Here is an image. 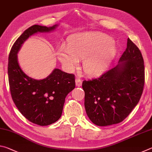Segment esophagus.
Instances as JSON below:
<instances>
[{
  "instance_id": "esophagus-1",
  "label": "esophagus",
  "mask_w": 152,
  "mask_h": 152,
  "mask_svg": "<svg viewBox=\"0 0 152 152\" xmlns=\"http://www.w3.org/2000/svg\"><path fill=\"white\" fill-rule=\"evenodd\" d=\"M82 81L80 78H77L76 79V86L79 87V86H82Z\"/></svg>"
}]
</instances>
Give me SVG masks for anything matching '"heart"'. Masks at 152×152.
I'll return each instance as SVG.
<instances>
[{
	"label": "heart",
	"mask_w": 152,
	"mask_h": 152,
	"mask_svg": "<svg viewBox=\"0 0 152 152\" xmlns=\"http://www.w3.org/2000/svg\"><path fill=\"white\" fill-rule=\"evenodd\" d=\"M117 51L115 43L108 35L101 33H83L69 36L66 45L58 48L56 55L68 72L78 68L80 60L84 59L85 72L95 76L107 70Z\"/></svg>",
	"instance_id": "obj_1"
}]
</instances>
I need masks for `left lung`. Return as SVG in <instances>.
I'll use <instances>...</instances> for the list:
<instances>
[{
	"label": "left lung",
	"instance_id": "obj_1",
	"mask_svg": "<svg viewBox=\"0 0 152 152\" xmlns=\"http://www.w3.org/2000/svg\"><path fill=\"white\" fill-rule=\"evenodd\" d=\"M144 82L142 55L128 38L127 48L116 66L99 78L82 82L84 107L90 120L98 126L123 121L140 101Z\"/></svg>",
	"mask_w": 152,
	"mask_h": 152
}]
</instances>
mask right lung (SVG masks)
<instances>
[{
    "label": "right lung",
    "mask_w": 152,
    "mask_h": 152,
    "mask_svg": "<svg viewBox=\"0 0 152 152\" xmlns=\"http://www.w3.org/2000/svg\"><path fill=\"white\" fill-rule=\"evenodd\" d=\"M58 27L34 25L29 27L15 42L9 56L8 75L12 101L27 119L40 126L52 124L61 117L66 97L75 88V77L55 68L45 78L33 79L20 68L17 54L31 36L50 33Z\"/></svg>",
    "instance_id": "1"
}]
</instances>
